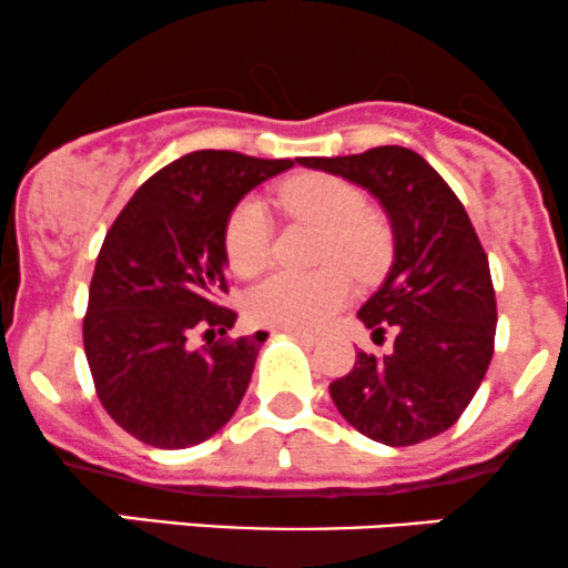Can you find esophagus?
Segmentation results:
<instances>
[{"label": "esophagus", "mask_w": 568, "mask_h": 568, "mask_svg": "<svg viewBox=\"0 0 568 568\" xmlns=\"http://www.w3.org/2000/svg\"><path fill=\"white\" fill-rule=\"evenodd\" d=\"M286 335L297 337V341L308 343V346H314V343H316V335L314 333H305V329H286Z\"/></svg>", "instance_id": "obj_1"}]
</instances>
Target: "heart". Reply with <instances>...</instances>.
<instances>
[{"label": "heart", "instance_id": "1", "mask_svg": "<svg viewBox=\"0 0 568 568\" xmlns=\"http://www.w3.org/2000/svg\"><path fill=\"white\" fill-rule=\"evenodd\" d=\"M278 203L286 214L324 227L322 263H337L369 278L386 257V231L359 187L341 176L303 174L282 184ZM273 222L265 203L244 199L225 222V257L239 276L263 271L271 257ZM352 297V282L337 267L318 273H273L252 286L246 314L254 324L282 329H316Z\"/></svg>", "mask_w": 568, "mask_h": 568}]
</instances>
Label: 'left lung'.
Returning a JSON list of instances; mask_svg holds the SVG:
<instances>
[{"label":"left lung","mask_w":568,"mask_h":568,"mask_svg":"<svg viewBox=\"0 0 568 568\" xmlns=\"http://www.w3.org/2000/svg\"><path fill=\"white\" fill-rule=\"evenodd\" d=\"M378 199L392 222L394 263L359 308L373 341L394 333L384 356L356 352L329 397L356 432L403 448L443 435L473 403L494 356L496 295L488 257L448 182L407 146L359 155L301 158Z\"/></svg>","instance_id":"obj_1"}]
</instances>
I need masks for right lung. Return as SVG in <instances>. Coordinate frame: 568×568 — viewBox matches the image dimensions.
I'll use <instances>...</instances> for the list:
<instances>
[{
	"label": "right lung",
	"mask_w": 568,
	"mask_h": 568,
	"mask_svg": "<svg viewBox=\"0 0 568 568\" xmlns=\"http://www.w3.org/2000/svg\"><path fill=\"white\" fill-rule=\"evenodd\" d=\"M199 150L152 174L112 222L82 318L88 367L112 422L152 448L199 445L233 418L267 333L225 335V222L260 182L292 169ZM203 332L206 347L186 337Z\"/></svg>",
	"instance_id": "right-lung-1"
}]
</instances>
